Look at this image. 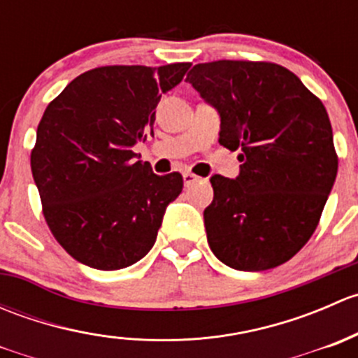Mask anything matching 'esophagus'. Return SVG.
<instances>
[{
  "label": "esophagus",
  "mask_w": 358,
  "mask_h": 358,
  "mask_svg": "<svg viewBox=\"0 0 358 358\" xmlns=\"http://www.w3.org/2000/svg\"><path fill=\"white\" fill-rule=\"evenodd\" d=\"M199 180H201L199 176L194 175V173H190V171H185V173H183V183H185V187L194 185V183L199 182Z\"/></svg>",
  "instance_id": "1"
}]
</instances>
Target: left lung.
Wrapping results in <instances>:
<instances>
[{
	"mask_svg": "<svg viewBox=\"0 0 358 358\" xmlns=\"http://www.w3.org/2000/svg\"><path fill=\"white\" fill-rule=\"evenodd\" d=\"M187 81L218 110V142L243 152L236 180L211 176L209 248L230 268H275L308 243L334 185L338 156L326 107L272 62L197 64Z\"/></svg>",
	"mask_w": 358,
	"mask_h": 358,
	"instance_id": "8db88e82",
	"label": "left lung"
}]
</instances>
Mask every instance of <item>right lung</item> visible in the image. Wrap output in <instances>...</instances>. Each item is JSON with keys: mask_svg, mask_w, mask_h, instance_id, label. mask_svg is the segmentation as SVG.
<instances>
[{"mask_svg": "<svg viewBox=\"0 0 358 358\" xmlns=\"http://www.w3.org/2000/svg\"><path fill=\"white\" fill-rule=\"evenodd\" d=\"M189 67H96L46 107L31 152L32 176L53 237L83 265L126 268L156 243L183 178L152 173L131 147L154 133L161 95Z\"/></svg>", "mask_w": 358, "mask_h": 358, "instance_id": "add662e5", "label": "right lung"}]
</instances>
